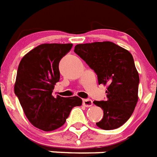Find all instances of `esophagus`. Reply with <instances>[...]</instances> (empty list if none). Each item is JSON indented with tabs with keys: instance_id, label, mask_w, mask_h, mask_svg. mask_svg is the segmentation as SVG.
<instances>
[{
	"instance_id": "1",
	"label": "esophagus",
	"mask_w": 157,
	"mask_h": 157,
	"mask_svg": "<svg viewBox=\"0 0 157 157\" xmlns=\"http://www.w3.org/2000/svg\"><path fill=\"white\" fill-rule=\"evenodd\" d=\"M82 105L86 106V107H91V105H93L92 100L91 99H83L82 100Z\"/></svg>"
}]
</instances>
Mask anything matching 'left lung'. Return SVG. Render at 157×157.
<instances>
[{
    "mask_svg": "<svg viewBox=\"0 0 157 157\" xmlns=\"http://www.w3.org/2000/svg\"><path fill=\"white\" fill-rule=\"evenodd\" d=\"M74 51L95 71L99 84L108 85L107 100L93 102L104 110L96 126L106 130L121 126L138 101L140 76L132 55L109 41L77 44Z\"/></svg>",
    "mask_w": 157,
    "mask_h": 157,
    "instance_id": "obj_1",
    "label": "left lung"
}]
</instances>
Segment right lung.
Listing matches in <instances>:
<instances>
[{"mask_svg":"<svg viewBox=\"0 0 157 157\" xmlns=\"http://www.w3.org/2000/svg\"><path fill=\"white\" fill-rule=\"evenodd\" d=\"M72 44H44L25 55L17 68L16 95L25 115L34 126L51 131L63 126L71 111L82 105L78 96H52L59 82V62L71 51Z\"/></svg>","mask_w":157,"mask_h":157,"instance_id":"obj_1","label":"right lung"}]
</instances>
